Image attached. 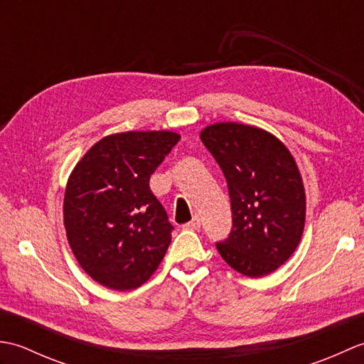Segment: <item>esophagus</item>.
<instances>
[{
  "label": "esophagus",
  "instance_id": "obj_1",
  "mask_svg": "<svg viewBox=\"0 0 364 364\" xmlns=\"http://www.w3.org/2000/svg\"><path fill=\"white\" fill-rule=\"evenodd\" d=\"M183 228H186V230H198L200 228V219L197 218V215H196V218L194 219H192L191 222H188V223H184V225H183Z\"/></svg>",
  "mask_w": 364,
  "mask_h": 364
}]
</instances>
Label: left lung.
I'll use <instances>...</instances> for the list:
<instances>
[{
    "label": "left lung",
    "instance_id": "left-lung-1",
    "mask_svg": "<svg viewBox=\"0 0 364 364\" xmlns=\"http://www.w3.org/2000/svg\"><path fill=\"white\" fill-rule=\"evenodd\" d=\"M200 139L227 180L233 225L215 244L236 272L262 277L297 249L305 227V189L289 150L267 131L215 123Z\"/></svg>",
    "mask_w": 364,
    "mask_h": 364
}]
</instances>
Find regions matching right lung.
<instances>
[{"instance_id":"right-lung-1","label":"right lung","mask_w":364,"mask_h":364,"mask_svg":"<svg viewBox=\"0 0 364 364\" xmlns=\"http://www.w3.org/2000/svg\"><path fill=\"white\" fill-rule=\"evenodd\" d=\"M178 141L170 131L107 136L68 178V244L84 272L106 288H139L164 258L173 225L150 189V176Z\"/></svg>"}]
</instances>
